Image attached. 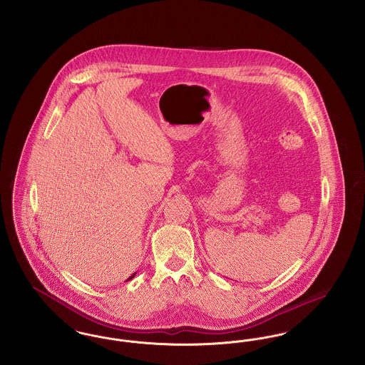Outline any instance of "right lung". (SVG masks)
Instances as JSON below:
<instances>
[{"label": "right lung", "instance_id": "add662e5", "mask_svg": "<svg viewBox=\"0 0 365 365\" xmlns=\"http://www.w3.org/2000/svg\"><path fill=\"white\" fill-rule=\"evenodd\" d=\"M134 275H135V274H134ZM134 275H133V277H130V278L127 279V280H130V279L134 278Z\"/></svg>", "mask_w": 365, "mask_h": 365}]
</instances>
